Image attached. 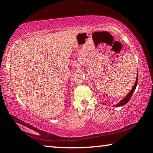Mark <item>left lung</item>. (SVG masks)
<instances>
[{
  "label": "left lung",
  "mask_w": 153,
  "mask_h": 153,
  "mask_svg": "<svg viewBox=\"0 0 153 153\" xmlns=\"http://www.w3.org/2000/svg\"><path fill=\"white\" fill-rule=\"evenodd\" d=\"M138 74L137 73V77H136V82H135V84H134V86H133V88L130 90V92H129L128 94H127L126 97H124L120 102H118L117 104H116L115 105H114V107H121V106L125 105L126 103H128V102L129 101V100H130V98L131 97V96H132L133 93L134 92V91H135L136 88V86H137V84H138ZM103 104H104V103H103Z\"/></svg>",
  "instance_id": "obj_1"
}]
</instances>
